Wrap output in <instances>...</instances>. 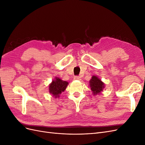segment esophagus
Returning <instances> with one entry per match:
<instances>
[{
  "instance_id": "34e87169",
  "label": "esophagus",
  "mask_w": 145,
  "mask_h": 145,
  "mask_svg": "<svg viewBox=\"0 0 145 145\" xmlns=\"http://www.w3.org/2000/svg\"><path fill=\"white\" fill-rule=\"evenodd\" d=\"M74 78L75 80H80V76H75Z\"/></svg>"
}]
</instances>
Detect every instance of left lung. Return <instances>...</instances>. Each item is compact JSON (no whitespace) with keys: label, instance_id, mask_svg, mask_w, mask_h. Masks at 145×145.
<instances>
[{"label":"left lung","instance_id":"1","mask_svg":"<svg viewBox=\"0 0 145 145\" xmlns=\"http://www.w3.org/2000/svg\"><path fill=\"white\" fill-rule=\"evenodd\" d=\"M89 86L93 95H97L103 91L105 88V83L100 80L98 77L93 76L89 80Z\"/></svg>","mask_w":145,"mask_h":145}]
</instances>
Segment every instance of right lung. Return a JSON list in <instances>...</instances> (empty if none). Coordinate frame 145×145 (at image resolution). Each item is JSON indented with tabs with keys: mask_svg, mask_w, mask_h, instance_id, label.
Segmentation results:
<instances>
[{
	"mask_svg": "<svg viewBox=\"0 0 145 145\" xmlns=\"http://www.w3.org/2000/svg\"><path fill=\"white\" fill-rule=\"evenodd\" d=\"M68 85V82L61 80L58 77H55L49 85V92L55 97H59L60 94L63 92Z\"/></svg>",
	"mask_w": 145,
	"mask_h": 145,
	"instance_id": "add662e5",
	"label": "right lung"
}]
</instances>
